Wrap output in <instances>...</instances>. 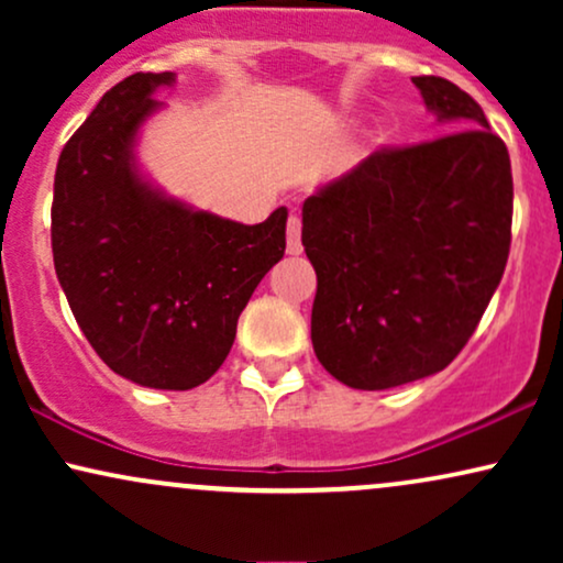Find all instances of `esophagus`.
I'll list each match as a JSON object with an SVG mask.
<instances>
[{
    "label": "esophagus",
    "mask_w": 563,
    "mask_h": 563,
    "mask_svg": "<svg viewBox=\"0 0 563 563\" xmlns=\"http://www.w3.org/2000/svg\"><path fill=\"white\" fill-rule=\"evenodd\" d=\"M288 254L290 256H299L301 251H303V245H301V222H299V217L296 214H290V219H288Z\"/></svg>",
    "instance_id": "esophagus-1"
}]
</instances>
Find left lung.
Wrapping results in <instances>:
<instances>
[{"mask_svg":"<svg viewBox=\"0 0 563 563\" xmlns=\"http://www.w3.org/2000/svg\"><path fill=\"white\" fill-rule=\"evenodd\" d=\"M412 84L450 132L376 151L301 209V243L318 273L314 354L363 391L444 371L479 325L510 249L506 142L452 81Z\"/></svg>","mask_w":563,"mask_h":563,"instance_id":"1","label":"left lung"}]
</instances>
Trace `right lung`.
Masks as SVG:
<instances>
[{
    "instance_id": "add662e5",
    "label": "right lung",
    "mask_w": 563,
    "mask_h": 563,
    "mask_svg": "<svg viewBox=\"0 0 563 563\" xmlns=\"http://www.w3.org/2000/svg\"><path fill=\"white\" fill-rule=\"evenodd\" d=\"M174 74H134L102 95L63 147L53 196L55 273L113 373L187 391L230 354L254 288L286 254L288 209L241 224L169 198L137 169L140 126Z\"/></svg>"
}]
</instances>
